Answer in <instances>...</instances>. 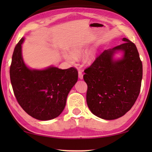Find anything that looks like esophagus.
Wrapping results in <instances>:
<instances>
[{"label": "esophagus", "mask_w": 152, "mask_h": 152, "mask_svg": "<svg viewBox=\"0 0 152 152\" xmlns=\"http://www.w3.org/2000/svg\"><path fill=\"white\" fill-rule=\"evenodd\" d=\"M78 78L80 79L83 78V74H82V70L78 71Z\"/></svg>", "instance_id": "34e87169"}]
</instances>
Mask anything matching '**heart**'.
<instances>
[{"mask_svg":"<svg viewBox=\"0 0 152 152\" xmlns=\"http://www.w3.org/2000/svg\"><path fill=\"white\" fill-rule=\"evenodd\" d=\"M83 51V49L81 47H76L73 48L71 51V53H64V58L66 60L70 61L71 63H74L76 60V58L77 56H78L80 53ZM92 55H89L86 57V61H90L92 58Z\"/></svg>","mask_w":152,"mask_h":152,"instance_id":"1","label":"heart"}]
</instances>
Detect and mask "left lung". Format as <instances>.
I'll use <instances>...</instances> for the list:
<instances>
[{
	"label": "left lung",
	"mask_w": 152,
	"mask_h": 152,
	"mask_svg": "<svg viewBox=\"0 0 152 152\" xmlns=\"http://www.w3.org/2000/svg\"><path fill=\"white\" fill-rule=\"evenodd\" d=\"M123 41L122 44L100 53L84 70L87 104L94 115L103 119L123 116L132 109L140 92L142 62L134 43L127 38ZM117 50L123 51L124 57L113 61Z\"/></svg>",
	"instance_id": "8db88e82"
}]
</instances>
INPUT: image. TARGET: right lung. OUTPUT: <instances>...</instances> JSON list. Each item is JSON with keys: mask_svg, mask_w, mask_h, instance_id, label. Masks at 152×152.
I'll return each mask as SVG.
<instances>
[{"mask_svg": "<svg viewBox=\"0 0 152 152\" xmlns=\"http://www.w3.org/2000/svg\"><path fill=\"white\" fill-rule=\"evenodd\" d=\"M22 38L15 46L10 67V78L16 99L22 109L36 119L58 117L66 106L67 96L78 80L74 67L61 70L50 67L37 70L28 68L23 60Z\"/></svg>", "mask_w": 152, "mask_h": 152, "instance_id": "obj_1", "label": "right lung"}]
</instances>
